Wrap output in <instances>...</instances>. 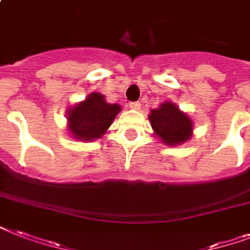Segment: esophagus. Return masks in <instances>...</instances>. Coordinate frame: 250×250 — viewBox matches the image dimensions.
<instances>
[{"mask_svg":"<svg viewBox=\"0 0 250 250\" xmlns=\"http://www.w3.org/2000/svg\"><path fill=\"white\" fill-rule=\"evenodd\" d=\"M128 106H129V109H131V110H140L141 109L140 102H131Z\"/></svg>","mask_w":250,"mask_h":250,"instance_id":"obj_1","label":"esophagus"}]
</instances>
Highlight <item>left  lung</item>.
<instances>
[{
  "label": "left lung",
  "instance_id": "8db88e82",
  "mask_svg": "<svg viewBox=\"0 0 250 250\" xmlns=\"http://www.w3.org/2000/svg\"><path fill=\"white\" fill-rule=\"evenodd\" d=\"M156 137L167 146H178L193 136V121L172 101L162 102L148 115Z\"/></svg>",
  "mask_w": 250,
  "mask_h": 250
}]
</instances>
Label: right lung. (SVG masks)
<instances>
[{
    "mask_svg": "<svg viewBox=\"0 0 250 250\" xmlns=\"http://www.w3.org/2000/svg\"><path fill=\"white\" fill-rule=\"evenodd\" d=\"M121 110V105L110 104L104 94L93 92L67 110L68 133L78 141L101 139Z\"/></svg>",
    "mask_w": 250,
    "mask_h": 250,
    "instance_id": "1",
    "label": "right lung"
}]
</instances>
